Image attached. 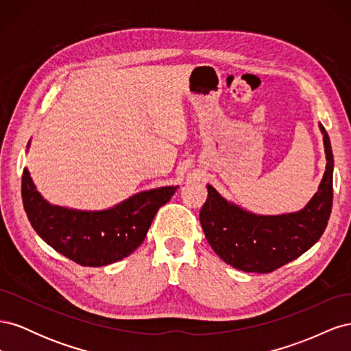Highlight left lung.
Here are the masks:
<instances>
[{"mask_svg": "<svg viewBox=\"0 0 351 351\" xmlns=\"http://www.w3.org/2000/svg\"><path fill=\"white\" fill-rule=\"evenodd\" d=\"M324 134L326 169L319 189L304 209L287 215L262 217L228 204L208 186L199 219L210 247L226 263L244 272L268 274L297 259L321 239L332 209L334 156Z\"/></svg>", "mask_w": 351, "mask_h": 351, "instance_id": "8db88e82", "label": "left lung"}]
</instances>
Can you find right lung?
<instances>
[{"mask_svg":"<svg viewBox=\"0 0 351 351\" xmlns=\"http://www.w3.org/2000/svg\"><path fill=\"white\" fill-rule=\"evenodd\" d=\"M177 189H154L111 209L88 212L49 205L38 193L27 168L22 176L23 206L32 227L52 249L82 267H104L129 256Z\"/></svg>","mask_w":351,"mask_h":351,"instance_id":"obj_1","label":"right lung"}]
</instances>
